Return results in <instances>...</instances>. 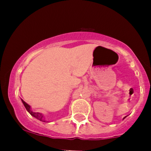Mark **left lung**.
I'll list each match as a JSON object with an SVG mask.
<instances>
[{
  "label": "left lung",
  "mask_w": 151,
  "mask_h": 151,
  "mask_svg": "<svg viewBox=\"0 0 151 151\" xmlns=\"http://www.w3.org/2000/svg\"><path fill=\"white\" fill-rule=\"evenodd\" d=\"M125 118H126V117H125ZM124 118H123V119H124Z\"/></svg>",
  "instance_id": "8db88e82"
}]
</instances>
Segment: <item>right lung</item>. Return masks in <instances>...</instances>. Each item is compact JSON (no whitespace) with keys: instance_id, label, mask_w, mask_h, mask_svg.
<instances>
[{"instance_id":"right-lung-1","label":"right lung","mask_w":151,"mask_h":151,"mask_svg":"<svg viewBox=\"0 0 151 151\" xmlns=\"http://www.w3.org/2000/svg\"><path fill=\"white\" fill-rule=\"evenodd\" d=\"M22 103H23L24 106H25V109H27V111H28L29 113H30V115H32V116L34 117V118H37L38 120L42 121V122H45V119H44V115H42V113H39V112H33V111H31V109H30V105H28L26 102H25V101H24L22 99Z\"/></svg>"}]
</instances>
